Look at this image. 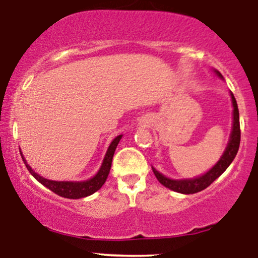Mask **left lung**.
Segmentation results:
<instances>
[{
  "label": "left lung",
  "mask_w": 258,
  "mask_h": 258,
  "mask_svg": "<svg viewBox=\"0 0 258 258\" xmlns=\"http://www.w3.org/2000/svg\"><path fill=\"white\" fill-rule=\"evenodd\" d=\"M219 77L222 78V75L219 71H215ZM232 96V104H233V126H232V133L231 138H229V142L227 145L225 152H223L222 157H221L219 162L215 164L213 168L210 169L208 172H205L202 176L195 177V178H184V180H172L164 176L163 174H160L159 171H157L156 169L152 168V170L156 175L157 180L159 181L163 186H165L166 188L175 190L177 193H182V195H193V193L201 192V190L205 189L207 187L210 186L211 183L216 180L217 177H220L223 172L226 171V169L231 165L233 159L237 156L239 145H240V123H239V110L237 101H235L234 95L231 93Z\"/></svg>",
  "instance_id": "left-lung-1"
}]
</instances>
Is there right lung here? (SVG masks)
<instances>
[{
    "mask_svg": "<svg viewBox=\"0 0 258 258\" xmlns=\"http://www.w3.org/2000/svg\"><path fill=\"white\" fill-rule=\"evenodd\" d=\"M123 135H118L117 138H114V140L111 142V145L108 146L107 152L105 154V158L102 160V164L100 166L99 171L96 172L95 176L87 181H53L48 180V178L42 177L41 175H38L37 172L32 170V168L27 164V162L24 158L23 153L21 154V158H23L24 163H25L27 170L30 171V174L32 175L39 183L43 184L44 187L49 188L51 192H54L55 195L63 197V198L69 199H80L88 197L93 193H95L96 190H99L102 187V184L105 183L106 178L108 176V172H110L111 164H112V158H113L114 151H116L118 142L122 139Z\"/></svg>",
    "mask_w": 258,
    "mask_h": 258,
    "instance_id": "1",
    "label": "right lung"
}]
</instances>
